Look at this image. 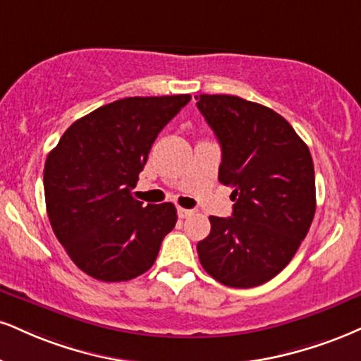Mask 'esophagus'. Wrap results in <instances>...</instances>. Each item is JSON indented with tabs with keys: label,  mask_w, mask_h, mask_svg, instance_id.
<instances>
[{
	"label": "esophagus",
	"mask_w": 361,
	"mask_h": 361,
	"mask_svg": "<svg viewBox=\"0 0 361 361\" xmlns=\"http://www.w3.org/2000/svg\"><path fill=\"white\" fill-rule=\"evenodd\" d=\"M195 214H197V210H193V208H178V216L180 219H190Z\"/></svg>",
	"instance_id": "esophagus-1"
}]
</instances>
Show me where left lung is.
<instances>
[{
  "instance_id": "1",
  "label": "left lung",
  "mask_w": 361,
  "mask_h": 361,
  "mask_svg": "<svg viewBox=\"0 0 361 361\" xmlns=\"http://www.w3.org/2000/svg\"><path fill=\"white\" fill-rule=\"evenodd\" d=\"M222 163L219 180L233 190L232 216H210L198 242L202 267L228 288H255L290 262L316 212L314 166L306 142L284 117L237 95L198 97Z\"/></svg>"
}]
</instances>
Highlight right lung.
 <instances>
[{
  "instance_id": "right-lung-1",
  "label": "right lung",
  "mask_w": 361,
  "mask_h": 361,
  "mask_svg": "<svg viewBox=\"0 0 361 361\" xmlns=\"http://www.w3.org/2000/svg\"><path fill=\"white\" fill-rule=\"evenodd\" d=\"M192 95L126 97L77 119L43 169L47 214L77 267L104 282L129 281L154 264L176 224L173 203L133 198L161 129Z\"/></svg>"
}]
</instances>
